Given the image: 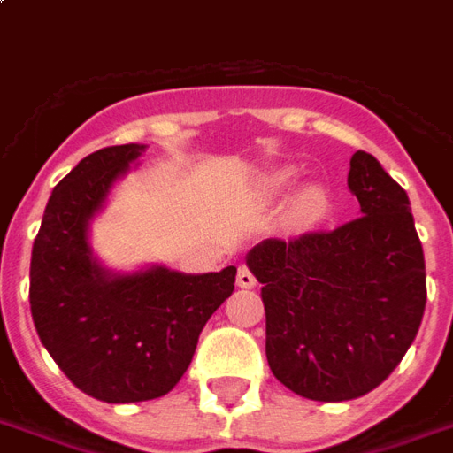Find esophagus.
Wrapping results in <instances>:
<instances>
[{
	"instance_id": "obj_1",
	"label": "esophagus",
	"mask_w": 453,
	"mask_h": 453,
	"mask_svg": "<svg viewBox=\"0 0 453 453\" xmlns=\"http://www.w3.org/2000/svg\"><path fill=\"white\" fill-rule=\"evenodd\" d=\"M237 286L240 288H254L257 286V278H254V273L247 266H240L237 269Z\"/></svg>"
}]
</instances>
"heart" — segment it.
<instances>
[{"mask_svg":"<svg viewBox=\"0 0 453 453\" xmlns=\"http://www.w3.org/2000/svg\"><path fill=\"white\" fill-rule=\"evenodd\" d=\"M288 177H290V173H280V175L276 177L278 184H286ZM326 194L321 192L319 187H310L307 192L300 196V201H297V216L303 218V220H314V218H319L324 211H326Z\"/></svg>","mask_w":453,"mask_h":453,"instance_id":"b5f03b06","label":"heart"}]
</instances>
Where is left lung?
<instances>
[{"instance_id":"8db88e82","label":"left lung","mask_w":453,"mask_h":453,"mask_svg":"<svg viewBox=\"0 0 453 453\" xmlns=\"http://www.w3.org/2000/svg\"><path fill=\"white\" fill-rule=\"evenodd\" d=\"M348 189L363 216L329 233L271 237L247 254L261 283L271 372L311 401H350L380 387L413 343L427 300L403 187L357 150Z\"/></svg>"}]
</instances>
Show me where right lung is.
Listing matches in <instances>:
<instances>
[{
	"label": "right lung",
	"mask_w": 453,
	"mask_h": 453,
	"mask_svg": "<svg viewBox=\"0 0 453 453\" xmlns=\"http://www.w3.org/2000/svg\"><path fill=\"white\" fill-rule=\"evenodd\" d=\"M143 146L90 153L52 189L30 257V314L42 346L83 394L136 403L182 380L211 314L235 290V266L187 276H112L90 257L88 220Z\"/></svg>",
	"instance_id": "1"
}]
</instances>
